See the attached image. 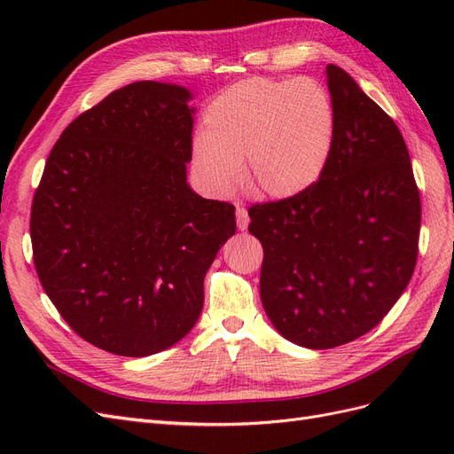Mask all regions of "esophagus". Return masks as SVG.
Masks as SVG:
<instances>
[{
    "label": "esophagus",
    "mask_w": 454,
    "mask_h": 454,
    "mask_svg": "<svg viewBox=\"0 0 454 454\" xmlns=\"http://www.w3.org/2000/svg\"><path fill=\"white\" fill-rule=\"evenodd\" d=\"M237 223H239V229H240V231L248 229V223H250L248 212H246V208H242V206H239V208H237Z\"/></svg>",
    "instance_id": "esophagus-1"
}]
</instances>
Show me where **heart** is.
I'll list each match as a JSON object with an SVG mask.
<instances>
[{"label": "heart", "instance_id": "heart-1", "mask_svg": "<svg viewBox=\"0 0 454 454\" xmlns=\"http://www.w3.org/2000/svg\"><path fill=\"white\" fill-rule=\"evenodd\" d=\"M337 114L316 79L252 77L219 92L206 107L193 162L214 193L240 180L270 199L307 193L333 155Z\"/></svg>", "mask_w": 454, "mask_h": 454}]
</instances>
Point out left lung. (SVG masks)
Segmentation results:
<instances>
[{
	"instance_id": "1",
	"label": "left lung",
	"mask_w": 454,
	"mask_h": 454,
	"mask_svg": "<svg viewBox=\"0 0 454 454\" xmlns=\"http://www.w3.org/2000/svg\"><path fill=\"white\" fill-rule=\"evenodd\" d=\"M337 114L333 155L307 193L250 206L263 246L259 292L299 347L335 348L371 332L419 257L420 193L400 129L340 67L325 66Z\"/></svg>"
}]
</instances>
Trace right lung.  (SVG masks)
Listing matches in <instances>:
<instances>
[{
  "instance_id": "obj_1",
  "label": "right lung",
  "mask_w": 454,
  "mask_h": 454,
  "mask_svg": "<svg viewBox=\"0 0 454 454\" xmlns=\"http://www.w3.org/2000/svg\"><path fill=\"white\" fill-rule=\"evenodd\" d=\"M138 81L74 119L30 215L34 265L66 324L117 356L167 350L199 320L204 277L235 235V206L187 185L193 107Z\"/></svg>"
}]
</instances>
